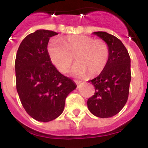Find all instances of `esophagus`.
<instances>
[{"label": "esophagus", "instance_id": "1", "mask_svg": "<svg viewBox=\"0 0 148 148\" xmlns=\"http://www.w3.org/2000/svg\"><path fill=\"white\" fill-rule=\"evenodd\" d=\"M75 84H79L82 83V82H81V81H78V80H75Z\"/></svg>", "mask_w": 148, "mask_h": 148}]
</instances>
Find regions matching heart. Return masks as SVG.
Listing matches in <instances>:
<instances>
[{"instance_id":"1","label":"heart","mask_w":148,"mask_h":148,"mask_svg":"<svg viewBox=\"0 0 148 148\" xmlns=\"http://www.w3.org/2000/svg\"><path fill=\"white\" fill-rule=\"evenodd\" d=\"M47 53L51 62L61 73L67 71L75 57L77 63L71 73L75 76H83L87 72L91 76L99 75L110 58L109 47L104 40L82 35L69 36L63 42L56 38L51 39Z\"/></svg>"}]
</instances>
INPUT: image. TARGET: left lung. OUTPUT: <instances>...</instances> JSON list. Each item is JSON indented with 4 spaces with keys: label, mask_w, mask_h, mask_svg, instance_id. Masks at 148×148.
Returning a JSON list of instances; mask_svg holds the SVG:
<instances>
[{
    "label": "left lung",
    "mask_w": 148,
    "mask_h": 148,
    "mask_svg": "<svg viewBox=\"0 0 148 148\" xmlns=\"http://www.w3.org/2000/svg\"><path fill=\"white\" fill-rule=\"evenodd\" d=\"M94 34L108 44L110 58L102 73L89 81L95 91L87 100V107L94 116L110 118L119 113L127 101L131 80L130 58L127 49L118 38L105 32Z\"/></svg>",
    "instance_id": "obj_1"
}]
</instances>
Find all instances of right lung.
<instances>
[{
	"mask_svg": "<svg viewBox=\"0 0 148 148\" xmlns=\"http://www.w3.org/2000/svg\"><path fill=\"white\" fill-rule=\"evenodd\" d=\"M58 33L39 29L22 40L15 58L16 89L26 112L47 122L62 113L68 94L76 85L52 64L47 53L49 38Z\"/></svg>",
	"mask_w": 148,
	"mask_h": 148,
	"instance_id": "1",
	"label": "right lung"
}]
</instances>
